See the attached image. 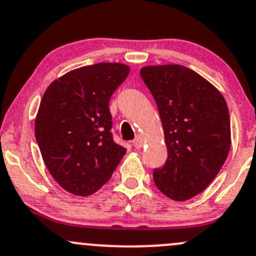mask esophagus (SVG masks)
<instances>
[{
	"label": "esophagus",
	"instance_id": "34e87169",
	"mask_svg": "<svg viewBox=\"0 0 256 256\" xmlns=\"http://www.w3.org/2000/svg\"><path fill=\"white\" fill-rule=\"evenodd\" d=\"M142 144H144V140H142L141 136H137L135 140H134V146L135 148H141Z\"/></svg>",
	"mask_w": 256,
	"mask_h": 256
}]
</instances>
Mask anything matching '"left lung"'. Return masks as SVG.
<instances>
[{
    "mask_svg": "<svg viewBox=\"0 0 256 256\" xmlns=\"http://www.w3.org/2000/svg\"><path fill=\"white\" fill-rule=\"evenodd\" d=\"M142 80L160 112L168 158L153 170L160 192L185 201L216 178L230 148L227 103L217 88L180 64L142 67Z\"/></svg>",
    "mask_w": 256,
    "mask_h": 256,
    "instance_id": "left-lung-1",
    "label": "left lung"
}]
</instances>
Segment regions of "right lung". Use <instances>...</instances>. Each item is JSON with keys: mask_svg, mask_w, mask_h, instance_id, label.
<instances>
[{"mask_svg": "<svg viewBox=\"0 0 256 256\" xmlns=\"http://www.w3.org/2000/svg\"><path fill=\"white\" fill-rule=\"evenodd\" d=\"M128 72L124 64H90L67 72L45 90L36 138L45 166L66 192L92 195L126 153L112 140L109 100Z\"/></svg>", "mask_w": 256, "mask_h": 256, "instance_id": "add662e5", "label": "right lung"}]
</instances>
